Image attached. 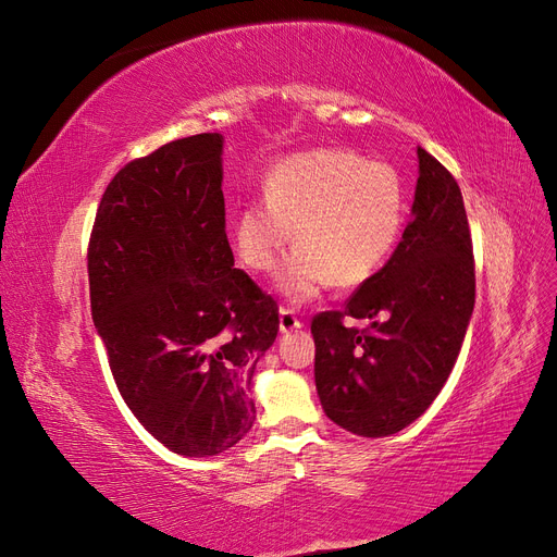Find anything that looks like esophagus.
I'll return each instance as SVG.
<instances>
[{"instance_id": "obj_1", "label": "esophagus", "mask_w": 557, "mask_h": 557, "mask_svg": "<svg viewBox=\"0 0 557 557\" xmlns=\"http://www.w3.org/2000/svg\"><path fill=\"white\" fill-rule=\"evenodd\" d=\"M299 327H301V320L295 315V311H290V309H281L278 311V330L283 334H288V332L299 330Z\"/></svg>"}]
</instances>
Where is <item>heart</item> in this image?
<instances>
[{"instance_id": "heart-1", "label": "heart", "mask_w": 557, "mask_h": 557, "mask_svg": "<svg viewBox=\"0 0 557 557\" xmlns=\"http://www.w3.org/2000/svg\"><path fill=\"white\" fill-rule=\"evenodd\" d=\"M262 199L234 218V248L250 272L269 274L295 239L276 276L278 293L295 305L332 283L356 288L372 278L391 258L407 209L393 166L346 148H315L278 162L264 178Z\"/></svg>"}]
</instances>
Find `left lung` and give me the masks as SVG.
<instances>
[{
  "label": "left lung",
  "instance_id": "obj_1",
  "mask_svg": "<svg viewBox=\"0 0 557 557\" xmlns=\"http://www.w3.org/2000/svg\"><path fill=\"white\" fill-rule=\"evenodd\" d=\"M411 223L393 258L344 311L313 318L315 391L325 416L358 436L411 425L442 393L474 311L476 276L458 181L418 146ZM369 317V329L343 325Z\"/></svg>",
  "mask_w": 557,
  "mask_h": 557
}]
</instances>
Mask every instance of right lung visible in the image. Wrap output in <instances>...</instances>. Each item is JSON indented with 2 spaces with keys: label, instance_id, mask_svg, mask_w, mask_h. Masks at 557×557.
<instances>
[{
  "label": "right lung",
  "instance_id": "obj_1",
  "mask_svg": "<svg viewBox=\"0 0 557 557\" xmlns=\"http://www.w3.org/2000/svg\"><path fill=\"white\" fill-rule=\"evenodd\" d=\"M223 134L127 162L99 201L88 244L90 309L129 411L160 444L209 458L256 420L250 379L278 307L225 234Z\"/></svg>",
  "mask_w": 557,
  "mask_h": 557
}]
</instances>
